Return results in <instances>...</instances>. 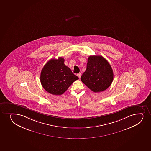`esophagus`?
<instances>
[{
    "mask_svg": "<svg viewBox=\"0 0 151 151\" xmlns=\"http://www.w3.org/2000/svg\"><path fill=\"white\" fill-rule=\"evenodd\" d=\"M77 75L79 77V78H80V77H81V73H78Z\"/></svg>",
    "mask_w": 151,
    "mask_h": 151,
    "instance_id": "34e87169",
    "label": "esophagus"
}]
</instances>
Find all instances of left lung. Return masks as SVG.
Returning <instances> with one entry per match:
<instances>
[{
  "instance_id": "left-lung-1",
  "label": "left lung",
  "mask_w": 151,
  "mask_h": 151,
  "mask_svg": "<svg viewBox=\"0 0 151 151\" xmlns=\"http://www.w3.org/2000/svg\"><path fill=\"white\" fill-rule=\"evenodd\" d=\"M114 79V73L109 62L101 56L88 57L87 68L81 77L82 82L94 92L109 88Z\"/></svg>"
}]
</instances>
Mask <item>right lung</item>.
<instances>
[{
  "instance_id": "obj_1",
  "label": "right lung",
  "mask_w": 151,
  "mask_h": 151,
  "mask_svg": "<svg viewBox=\"0 0 151 151\" xmlns=\"http://www.w3.org/2000/svg\"><path fill=\"white\" fill-rule=\"evenodd\" d=\"M62 57L48 61L42 70L40 80L45 90L53 95H62L78 77L64 64Z\"/></svg>"
}]
</instances>
